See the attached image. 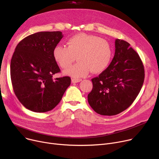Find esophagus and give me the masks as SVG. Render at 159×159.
I'll return each mask as SVG.
<instances>
[{
    "label": "esophagus",
    "mask_w": 159,
    "mask_h": 159,
    "mask_svg": "<svg viewBox=\"0 0 159 159\" xmlns=\"http://www.w3.org/2000/svg\"><path fill=\"white\" fill-rule=\"evenodd\" d=\"M82 80L81 79H76V78H73L71 79V82L73 83H77V82H80Z\"/></svg>",
    "instance_id": "34e87169"
}]
</instances>
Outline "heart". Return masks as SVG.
<instances>
[{"mask_svg": "<svg viewBox=\"0 0 159 159\" xmlns=\"http://www.w3.org/2000/svg\"><path fill=\"white\" fill-rule=\"evenodd\" d=\"M67 47L57 45L53 51L55 61L62 68L67 69L76 57L78 62L65 73L71 77H85L91 71L99 73L110 64L113 50L109 42L101 37L79 33L70 37L66 42Z\"/></svg>", "mask_w": 159, "mask_h": 159, "instance_id": "obj_1", "label": "heart"}]
</instances>
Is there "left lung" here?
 Here are the masks:
<instances>
[{"label":"left lung","mask_w":159,"mask_h":159,"mask_svg":"<svg viewBox=\"0 0 159 159\" xmlns=\"http://www.w3.org/2000/svg\"><path fill=\"white\" fill-rule=\"evenodd\" d=\"M144 80V68L139 54L126 41L116 39L111 62L91 79L93 89L88 95L89 104L100 115H117L132 104Z\"/></svg>","instance_id":"obj_1"}]
</instances>
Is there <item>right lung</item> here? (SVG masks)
I'll return each mask as SVG.
<instances>
[{"instance_id": "1", "label": "right lung", "mask_w": 159, "mask_h": 159, "mask_svg": "<svg viewBox=\"0 0 159 159\" xmlns=\"http://www.w3.org/2000/svg\"><path fill=\"white\" fill-rule=\"evenodd\" d=\"M61 31H40L22 39L16 46L10 64L14 93L28 110L51 111L60 102L71 84L70 77L53 78L61 72L53 55Z\"/></svg>"}]
</instances>
